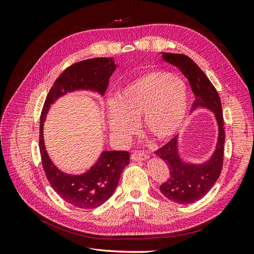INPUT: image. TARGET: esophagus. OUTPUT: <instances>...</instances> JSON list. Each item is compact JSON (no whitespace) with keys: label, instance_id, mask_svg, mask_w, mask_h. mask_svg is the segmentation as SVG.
<instances>
[{"label":"esophagus","instance_id":"esophagus-1","mask_svg":"<svg viewBox=\"0 0 254 254\" xmlns=\"http://www.w3.org/2000/svg\"><path fill=\"white\" fill-rule=\"evenodd\" d=\"M149 158L147 153L144 151H133L131 153V160L132 161H145Z\"/></svg>","mask_w":254,"mask_h":254}]
</instances>
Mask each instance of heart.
Returning <instances> with one entry per match:
<instances>
[{"label":"heart","instance_id":"1","mask_svg":"<svg viewBox=\"0 0 254 254\" xmlns=\"http://www.w3.org/2000/svg\"><path fill=\"white\" fill-rule=\"evenodd\" d=\"M188 108L189 92L182 78L162 71L148 72L117 92L109 108V129L115 137L124 139L139 120L146 134L164 142L181 129Z\"/></svg>","mask_w":254,"mask_h":254}]
</instances>
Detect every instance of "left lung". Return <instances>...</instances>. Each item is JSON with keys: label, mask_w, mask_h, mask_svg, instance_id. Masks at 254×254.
Listing matches in <instances>:
<instances>
[{"label": "left lung", "mask_w": 254, "mask_h": 254, "mask_svg": "<svg viewBox=\"0 0 254 254\" xmlns=\"http://www.w3.org/2000/svg\"><path fill=\"white\" fill-rule=\"evenodd\" d=\"M162 59L178 67L189 80L195 95L191 110L203 108L212 111L218 126V136L214 152L202 163H191L182 159L178 136L155 152L166 163L171 173L170 178L160 187L161 193L176 203L190 204L206 195L221 173L226 139L221 102L212 82L190 57L183 54L162 53Z\"/></svg>", "instance_id": "8db88e82"}]
</instances>
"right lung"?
Returning <instances> with one entry per match:
<instances>
[{
	"instance_id": "add662e5",
	"label": "right lung",
	"mask_w": 254,
	"mask_h": 254,
	"mask_svg": "<svg viewBox=\"0 0 254 254\" xmlns=\"http://www.w3.org/2000/svg\"><path fill=\"white\" fill-rule=\"evenodd\" d=\"M115 70L117 64L113 58H92L72 64L54 82L41 112L39 148L44 173L56 193L67 203L80 209H94L105 203L113 195L123 170L129 164L130 153L123 150H106L86 173L65 174L52 162L45 149L44 121L51 105L59 97L71 92L88 90L104 95L110 76Z\"/></svg>"
}]
</instances>
